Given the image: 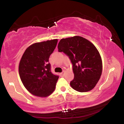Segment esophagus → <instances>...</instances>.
Returning <instances> with one entry per match:
<instances>
[{
    "instance_id": "obj_1",
    "label": "esophagus",
    "mask_w": 124,
    "mask_h": 124,
    "mask_svg": "<svg viewBox=\"0 0 124 124\" xmlns=\"http://www.w3.org/2000/svg\"><path fill=\"white\" fill-rule=\"evenodd\" d=\"M64 71H63V72H61V73H60V75H63V73H64Z\"/></svg>"
}]
</instances>
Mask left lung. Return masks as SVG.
I'll list each match as a JSON object with an SVG mask.
<instances>
[{
	"mask_svg": "<svg viewBox=\"0 0 124 124\" xmlns=\"http://www.w3.org/2000/svg\"><path fill=\"white\" fill-rule=\"evenodd\" d=\"M58 49L69 56L73 64L74 78L71 87L80 92L93 89L102 72V58L95 46L84 38L74 36L62 39Z\"/></svg>",
	"mask_w": 124,
	"mask_h": 124,
	"instance_id": "left-lung-1",
	"label": "left lung"
}]
</instances>
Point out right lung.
<instances>
[{
	"mask_svg": "<svg viewBox=\"0 0 124 124\" xmlns=\"http://www.w3.org/2000/svg\"><path fill=\"white\" fill-rule=\"evenodd\" d=\"M58 40L36 43L25 50L20 60L18 72L26 89L32 95L46 97L54 91L58 76L52 74L49 58Z\"/></svg>",
	"mask_w": 124,
	"mask_h": 124,
	"instance_id": "obj_1",
	"label": "right lung"
}]
</instances>
